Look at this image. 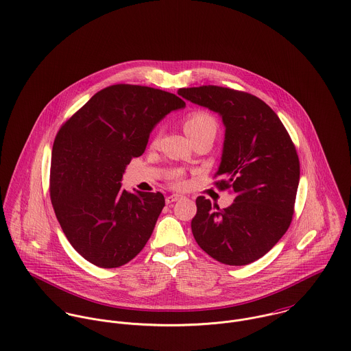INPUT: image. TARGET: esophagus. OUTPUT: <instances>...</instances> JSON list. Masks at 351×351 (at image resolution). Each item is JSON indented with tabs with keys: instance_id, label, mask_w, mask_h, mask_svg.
<instances>
[{
	"instance_id": "1",
	"label": "esophagus",
	"mask_w": 351,
	"mask_h": 351,
	"mask_svg": "<svg viewBox=\"0 0 351 351\" xmlns=\"http://www.w3.org/2000/svg\"><path fill=\"white\" fill-rule=\"evenodd\" d=\"M180 198H182V195H179V194H172V195H169V197L165 198V202H167V204H173V202L179 201Z\"/></svg>"
}]
</instances>
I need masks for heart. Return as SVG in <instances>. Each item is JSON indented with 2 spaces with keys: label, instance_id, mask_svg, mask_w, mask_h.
Listing matches in <instances>:
<instances>
[{
  "label": "heart",
  "instance_id": "heart-1",
  "mask_svg": "<svg viewBox=\"0 0 351 351\" xmlns=\"http://www.w3.org/2000/svg\"><path fill=\"white\" fill-rule=\"evenodd\" d=\"M215 129V121L214 118L202 111L198 112H193L191 115L187 117L186 122H184V132L186 134L202 130V129Z\"/></svg>",
  "mask_w": 351,
  "mask_h": 351
}]
</instances>
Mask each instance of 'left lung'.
<instances>
[{
  "label": "left lung",
  "instance_id": "1",
  "mask_svg": "<svg viewBox=\"0 0 351 351\" xmlns=\"http://www.w3.org/2000/svg\"><path fill=\"white\" fill-rule=\"evenodd\" d=\"M178 93L217 112L225 128L217 183L234 194L230 206L197 198L191 221L198 245L215 261L245 266L266 255L287 230L300 182L295 147L278 115L254 95L222 86Z\"/></svg>",
  "mask_w": 351,
  "mask_h": 351
}]
</instances>
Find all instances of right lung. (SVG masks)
Returning a JSON list of instances; mask_svg holds the SVG:
<instances>
[{
    "mask_svg": "<svg viewBox=\"0 0 351 351\" xmlns=\"http://www.w3.org/2000/svg\"><path fill=\"white\" fill-rule=\"evenodd\" d=\"M186 103L173 93L118 84L93 95L58 132L51 152L50 195L73 248L88 262L115 269L147 243L165 199L122 190L126 167L150 133Z\"/></svg>",
    "mask_w": 351,
    "mask_h": 351,
    "instance_id": "right-lung-1",
    "label": "right lung"
}]
</instances>
